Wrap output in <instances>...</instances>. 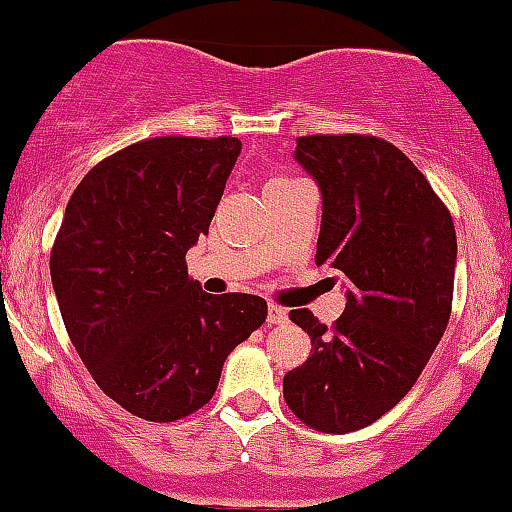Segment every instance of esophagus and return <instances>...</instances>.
Listing matches in <instances>:
<instances>
[{"label": "esophagus", "instance_id": "obj_1", "mask_svg": "<svg viewBox=\"0 0 512 512\" xmlns=\"http://www.w3.org/2000/svg\"><path fill=\"white\" fill-rule=\"evenodd\" d=\"M266 321L268 323H283V321H286V311H283L281 306H276V303H268Z\"/></svg>", "mask_w": 512, "mask_h": 512}]
</instances>
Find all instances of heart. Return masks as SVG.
I'll list each match as a JSON object with an SVG mask.
<instances>
[{
  "instance_id": "obj_1",
  "label": "heart",
  "mask_w": 512,
  "mask_h": 512,
  "mask_svg": "<svg viewBox=\"0 0 512 512\" xmlns=\"http://www.w3.org/2000/svg\"><path fill=\"white\" fill-rule=\"evenodd\" d=\"M286 184H296V181L286 179V176H273V179L268 181V186H266V189H273V186H286Z\"/></svg>"
}]
</instances>
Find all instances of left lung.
Masks as SVG:
<instances>
[{
    "label": "left lung",
    "instance_id": "obj_1",
    "mask_svg": "<svg viewBox=\"0 0 512 512\" xmlns=\"http://www.w3.org/2000/svg\"><path fill=\"white\" fill-rule=\"evenodd\" d=\"M293 159L321 189L316 266L343 273L346 308L328 328L308 308L291 321L311 356L283 376V398L306 426H371L413 388L443 338L453 301V219L426 176L376 136H301Z\"/></svg>",
    "mask_w": 512,
    "mask_h": 512
}]
</instances>
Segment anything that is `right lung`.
Returning <instances> with one entry per match:
<instances>
[{
    "label": "right lung",
    "mask_w": 512,
    "mask_h": 512,
    "mask_svg": "<svg viewBox=\"0 0 512 512\" xmlns=\"http://www.w3.org/2000/svg\"><path fill=\"white\" fill-rule=\"evenodd\" d=\"M239 154L236 136L139 141L96 164L64 211L49 258L64 326L96 386L144 421L206 406L266 321L261 296H211L186 271Z\"/></svg>",
    "instance_id": "right-lung-1"
}]
</instances>
